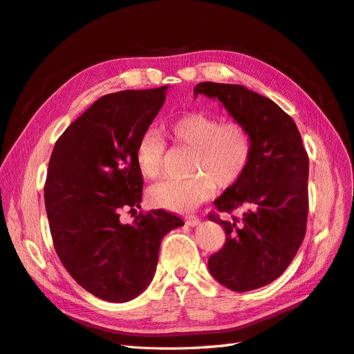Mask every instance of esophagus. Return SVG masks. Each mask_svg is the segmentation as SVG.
I'll return each instance as SVG.
<instances>
[{
    "instance_id": "34e87169",
    "label": "esophagus",
    "mask_w": 354,
    "mask_h": 354,
    "mask_svg": "<svg viewBox=\"0 0 354 354\" xmlns=\"http://www.w3.org/2000/svg\"><path fill=\"white\" fill-rule=\"evenodd\" d=\"M185 220H186V224H189V226H192V227L198 226L199 221H201L196 216H186V217H185Z\"/></svg>"
}]
</instances>
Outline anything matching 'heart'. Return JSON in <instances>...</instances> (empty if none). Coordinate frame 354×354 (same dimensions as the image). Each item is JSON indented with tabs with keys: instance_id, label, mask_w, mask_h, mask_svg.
I'll return each mask as SVG.
<instances>
[{
	"instance_id": "1",
	"label": "heart",
	"mask_w": 354,
	"mask_h": 354,
	"mask_svg": "<svg viewBox=\"0 0 354 354\" xmlns=\"http://www.w3.org/2000/svg\"><path fill=\"white\" fill-rule=\"evenodd\" d=\"M168 133L177 146L194 151L187 180H167L149 190L153 207L174 212H189L207 201L216 185L232 187L248 169L252 158V136L241 121L223 122L218 116L194 112L176 118ZM167 142L156 128H147L136 145V162L147 178L164 173Z\"/></svg>"
}]
</instances>
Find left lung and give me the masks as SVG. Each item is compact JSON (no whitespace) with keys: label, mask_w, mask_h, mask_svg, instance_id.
Instances as JSON below:
<instances>
[{"label":"left lung","mask_w":354,"mask_h":354,"mask_svg":"<svg viewBox=\"0 0 354 354\" xmlns=\"http://www.w3.org/2000/svg\"><path fill=\"white\" fill-rule=\"evenodd\" d=\"M198 94L217 99L252 136L248 169L214 201L221 212L242 208V217L208 216L226 232L224 246L209 257V273L232 291H252L277 279L304 239L308 156L294 120L270 99L238 84L201 82Z\"/></svg>","instance_id":"1"}]
</instances>
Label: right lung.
<instances>
[{"instance_id":"add662e5","label":"right lung","mask_w":354,"mask_h":354,"mask_svg":"<svg viewBox=\"0 0 354 354\" xmlns=\"http://www.w3.org/2000/svg\"><path fill=\"white\" fill-rule=\"evenodd\" d=\"M167 88L103 95L66 128L50 158L44 201L55 250L78 285L104 301L142 294L153 279L160 241L185 224L164 209L120 221L121 209L140 207L136 145Z\"/></svg>"}]
</instances>
